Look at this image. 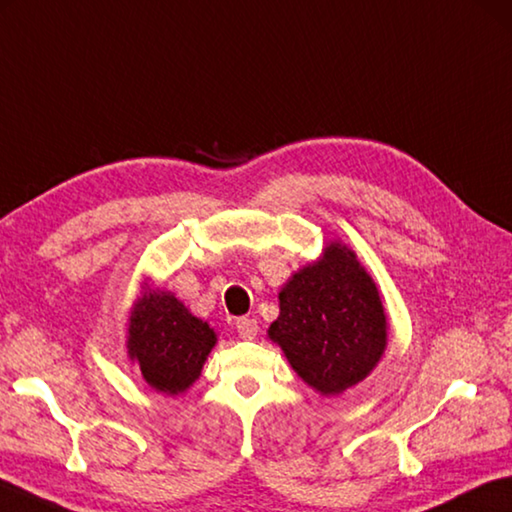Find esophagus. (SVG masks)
Instances as JSON below:
<instances>
[{
    "mask_svg": "<svg viewBox=\"0 0 512 512\" xmlns=\"http://www.w3.org/2000/svg\"><path fill=\"white\" fill-rule=\"evenodd\" d=\"M235 329H237L241 340H253L259 331V324L255 318H237Z\"/></svg>",
    "mask_w": 512,
    "mask_h": 512,
    "instance_id": "obj_1",
    "label": "esophagus"
}]
</instances>
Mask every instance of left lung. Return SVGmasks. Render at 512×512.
<instances>
[{"mask_svg": "<svg viewBox=\"0 0 512 512\" xmlns=\"http://www.w3.org/2000/svg\"><path fill=\"white\" fill-rule=\"evenodd\" d=\"M268 336L320 394H340L376 367L387 345L378 288L347 246L331 244L320 262L280 291V318Z\"/></svg>", "mask_w": 512, "mask_h": 512, "instance_id": "left-lung-1", "label": "left lung"}]
</instances>
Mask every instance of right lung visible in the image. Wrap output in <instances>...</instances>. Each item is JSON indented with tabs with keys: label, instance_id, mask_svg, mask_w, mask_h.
Wrapping results in <instances>:
<instances>
[{
	"label": "right lung",
	"instance_id": "obj_1",
	"mask_svg": "<svg viewBox=\"0 0 512 512\" xmlns=\"http://www.w3.org/2000/svg\"><path fill=\"white\" fill-rule=\"evenodd\" d=\"M217 336L172 293L150 291L129 318L127 349L156 392L179 394L199 378Z\"/></svg>",
	"mask_w": 512,
	"mask_h": 512
}]
</instances>
